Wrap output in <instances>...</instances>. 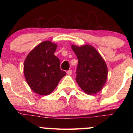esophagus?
Masks as SVG:
<instances>
[{
	"label": "esophagus",
	"mask_w": 133,
	"mask_h": 133,
	"mask_svg": "<svg viewBox=\"0 0 133 133\" xmlns=\"http://www.w3.org/2000/svg\"><path fill=\"white\" fill-rule=\"evenodd\" d=\"M67 74H68V76H71L72 74V71L71 70H69V71H67Z\"/></svg>",
	"instance_id": "34e87169"
}]
</instances>
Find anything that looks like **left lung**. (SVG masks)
Segmentation results:
<instances>
[{
	"instance_id": "obj_1",
	"label": "left lung",
	"mask_w": 133,
	"mask_h": 133,
	"mask_svg": "<svg viewBox=\"0 0 133 133\" xmlns=\"http://www.w3.org/2000/svg\"><path fill=\"white\" fill-rule=\"evenodd\" d=\"M78 59L76 82L86 94L92 95L103 88L108 78V67L98 51L92 45L72 44Z\"/></svg>"
}]
</instances>
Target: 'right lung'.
<instances>
[{
	"mask_svg": "<svg viewBox=\"0 0 133 133\" xmlns=\"http://www.w3.org/2000/svg\"><path fill=\"white\" fill-rule=\"evenodd\" d=\"M57 44L46 41L41 42L29 53L24 61L25 80L34 92L39 95H49L64 76L60 61L54 55Z\"/></svg>",
	"mask_w": 133,
	"mask_h": 133,
	"instance_id": "1",
	"label": "right lung"
}]
</instances>
